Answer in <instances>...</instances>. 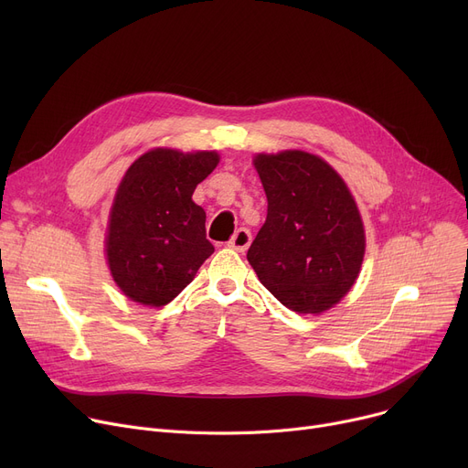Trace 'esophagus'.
Returning a JSON list of instances; mask_svg holds the SVG:
<instances>
[{
  "label": "esophagus",
  "instance_id": "1",
  "mask_svg": "<svg viewBox=\"0 0 468 468\" xmlns=\"http://www.w3.org/2000/svg\"><path fill=\"white\" fill-rule=\"evenodd\" d=\"M250 242H252V233H250L249 229L240 228V229H237L235 235L229 239L228 247L233 249V250H237V252H244V250H247V249L250 247Z\"/></svg>",
  "mask_w": 468,
  "mask_h": 468
}]
</instances>
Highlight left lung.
<instances>
[{
	"instance_id": "left-lung-1",
	"label": "left lung",
	"mask_w": 468,
	"mask_h": 468,
	"mask_svg": "<svg viewBox=\"0 0 468 468\" xmlns=\"http://www.w3.org/2000/svg\"><path fill=\"white\" fill-rule=\"evenodd\" d=\"M267 218L249 249L260 282L288 309L318 314L355 284L366 250L362 218L337 172L300 150L260 154Z\"/></svg>"
}]
</instances>
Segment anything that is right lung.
Here are the masks:
<instances>
[{"label":"right lung","instance_id":"1","mask_svg":"<svg viewBox=\"0 0 468 468\" xmlns=\"http://www.w3.org/2000/svg\"><path fill=\"white\" fill-rule=\"evenodd\" d=\"M218 163L216 152L155 147L125 172L110 212L106 256L115 284L133 302L170 303L214 252L207 214L191 195Z\"/></svg>","mask_w":468,"mask_h":468}]
</instances>
